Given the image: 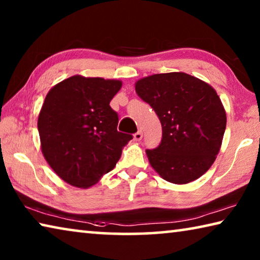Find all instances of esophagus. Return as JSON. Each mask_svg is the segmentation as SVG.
<instances>
[{
    "label": "esophagus",
    "instance_id": "obj_1",
    "mask_svg": "<svg viewBox=\"0 0 260 260\" xmlns=\"http://www.w3.org/2000/svg\"><path fill=\"white\" fill-rule=\"evenodd\" d=\"M142 136H143V133L141 131H139L138 133L134 134V140L135 141H141V139H142Z\"/></svg>",
    "mask_w": 260,
    "mask_h": 260
}]
</instances>
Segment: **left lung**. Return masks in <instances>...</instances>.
I'll return each instance as SVG.
<instances>
[{
	"label": "left lung",
	"mask_w": 260,
	"mask_h": 260,
	"mask_svg": "<svg viewBox=\"0 0 260 260\" xmlns=\"http://www.w3.org/2000/svg\"><path fill=\"white\" fill-rule=\"evenodd\" d=\"M135 90L159 118V146L146 150L166 181L184 184L202 177L217 158L226 129V112L212 87L183 72L153 74Z\"/></svg>",
	"instance_id": "1"
}]
</instances>
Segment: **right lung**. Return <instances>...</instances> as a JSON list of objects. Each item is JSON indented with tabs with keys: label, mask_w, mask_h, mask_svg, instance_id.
Segmentation results:
<instances>
[{
	"label": "right lung",
	"mask_w": 260,
	"mask_h": 260,
	"mask_svg": "<svg viewBox=\"0 0 260 260\" xmlns=\"http://www.w3.org/2000/svg\"><path fill=\"white\" fill-rule=\"evenodd\" d=\"M120 80L73 76L57 83L45 99L38 119L41 150L65 182L89 188L114 169L122 148L133 139L117 131L110 102Z\"/></svg>",
	"instance_id": "add662e5"
}]
</instances>
